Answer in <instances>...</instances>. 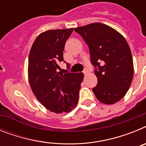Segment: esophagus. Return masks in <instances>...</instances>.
I'll return each instance as SVG.
<instances>
[{"mask_svg": "<svg viewBox=\"0 0 146 146\" xmlns=\"http://www.w3.org/2000/svg\"><path fill=\"white\" fill-rule=\"evenodd\" d=\"M88 72H89V71H88V69H86H86H84V71H83V73H84V74H85V75H87V74H88Z\"/></svg>", "mask_w": 146, "mask_h": 146, "instance_id": "34e87169", "label": "esophagus"}]
</instances>
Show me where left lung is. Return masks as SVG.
I'll list each match as a JSON object with an SVG mask.
<instances>
[{
	"mask_svg": "<svg viewBox=\"0 0 146 146\" xmlns=\"http://www.w3.org/2000/svg\"><path fill=\"white\" fill-rule=\"evenodd\" d=\"M87 44L91 63L97 77L92 88L99 101L112 104L121 100L133 79V60L129 46L118 31L102 23H91L74 29Z\"/></svg>",
	"mask_w": 146,
	"mask_h": 146,
	"instance_id": "left-lung-1",
	"label": "left lung"
}]
</instances>
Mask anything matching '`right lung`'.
I'll list each match as a JSON object with an SVG mask.
<instances>
[{"label": "right lung", "instance_id": "add662e5", "mask_svg": "<svg viewBox=\"0 0 146 146\" xmlns=\"http://www.w3.org/2000/svg\"><path fill=\"white\" fill-rule=\"evenodd\" d=\"M69 29L50 30L36 37L28 58V78L33 94L50 111L69 113L77 105L84 74L59 72ZM65 62V61H64ZM66 63V62H65ZM67 69L70 68L68 63Z\"/></svg>", "mask_w": 146, "mask_h": 146}]
</instances>
